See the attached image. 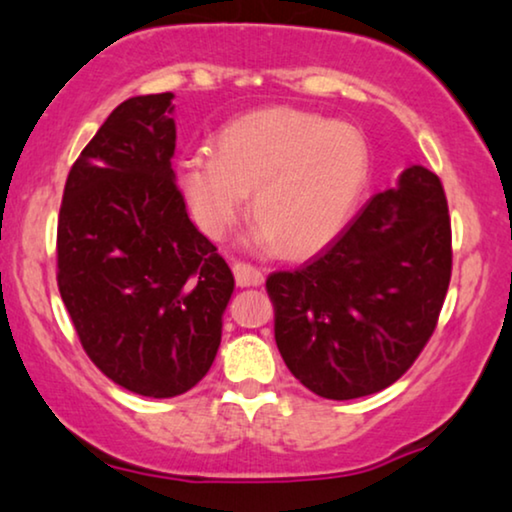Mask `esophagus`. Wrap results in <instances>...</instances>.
Here are the masks:
<instances>
[{
    "instance_id": "1",
    "label": "esophagus",
    "mask_w": 512,
    "mask_h": 512,
    "mask_svg": "<svg viewBox=\"0 0 512 512\" xmlns=\"http://www.w3.org/2000/svg\"><path fill=\"white\" fill-rule=\"evenodd\" d=\"M231 271H234V278L236 283L241 285V288H250V285H262L264 283V274L257 267H252L248 262H234L231 264Z\"/></svg>"
}]
</instances>
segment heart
Masks as SVG:
<instances>
[{"label":"heart","instance_id":"obj_1","mask_svg":"<svg viewBox=\"0 0 512 512\" xmlns=\"http://www.w3.org/2000/svg\"><path fill=\"white\" fill-rule=\"evenodd\" d=\"M370 156L351 126L292 107L262 109L224 126L215 152L192 149L177 177L196 222L222 236L252 192L257 241L304 257L330 243L363 192Z\"/></svg>","mask_w":512,"mask_h":512}]
</instances>
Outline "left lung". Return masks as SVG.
Returning <instances> with one entry per match:
<instances>
[{"label":"left lung","instance_id":"8db88e82","mask_svg":"<svg viewBox=\"0 0 512 512\" xmlns=\"http://www.w3.org/2000/svg\"><path fill=\"white\" fill-rule=\"evenodd\" d=\"M449 278L445 189L428 168L410 166L313 260L267 278L278 351L320 398L377 393L424 351Z\"/></svg>","mask_w":512,"mask_h":512}]
</instances>
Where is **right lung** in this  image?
<instances>
[{"instance_id": "right-lung-1", "label": "right lung", "mask_w": 512, "mask_h": 512, "mask_svg": "<svg viewBox=\"0 0 512 512\" xmlns=\"http://www.w3.org/2000/svg\"><path fill=\"white\" fill-rule=\"evenodd\" d=\"M173 93L109 114L67 175L58 290L98 370L147 398L206 377L234 276L194 227L175 185Z\"/></svg>"}]
</instances>
